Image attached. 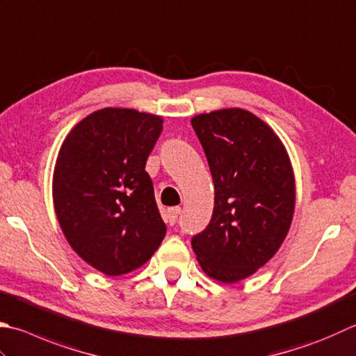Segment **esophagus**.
Listing matches in <instances>:
<instances>
[{
    "instance_id": "obj_1",
    "label": "esophagus",
    "mask_w": 356,
    "mask_h": 356,
    "mask_svg": "<svg viewBox=\"0 0 356 356\" xmlns=\"http://www.w3.org/2000/svg\"><path fill=\"white\" fill-rule=\"evenodd\" d=\"M179 214H180V207H172V208H168V210H166V214H165V220H166V224H170V225H174L177 222V218H179Z\"/></svg>"
}]
</instances>
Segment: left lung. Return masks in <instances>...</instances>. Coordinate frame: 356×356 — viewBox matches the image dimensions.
Segmentation results:
<instances>
[{
	"label": "left lung",
	"mask_w": 356,
	"mask_h": 356,
	"mask_svg": "<svg viewBox=\"0 0 356 356\" xmlns=\"http://www.w3.org/2000/svg\"><path fill=\"white\" fill-rule=\"evenodd\" d=\"M191 124L214 182L211 220L191 247L208 276L233 284L266 266L287 236L293 170L280 137L245 109L200 114Z\"/></svg>",
	"instance_id": "obj_1"
}]
</instances>
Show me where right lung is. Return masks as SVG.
Returning a JSON list of instances; mask_svg holds the SVG:
<instances>
[{
  "instance_id": "obj_1",
  "label": "right lung",
  "mask_w": 356,
  "mask_h": 356,
  "mask_svg": "<svg viewBox=\"0 0 356 356\" xmlns=\"http://www.w3.org/2000/svg\"><path fill=\"white\" fill-rule=\"evenodd\" d=\"M162 124L159 115L104 108L76 123L60 148L52 196L63 234L108 276L142 267L165 238L145 171Z\"/></svg>"
}]
</instances>
